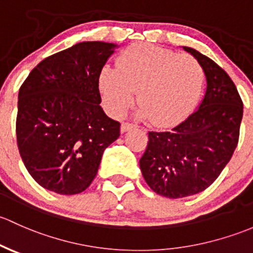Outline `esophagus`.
I'll use <instances>...</instances> for the list:
<instances>
[{
	"label": "esophagus",
	"mask_w": 253,
	"mask_h": 253,
	"mask_svg": "<svg viewBox=\"0 0 253 253\" xmlns=\"http://www.w3.org/2000/svg\"><path fill=\"white\" fill-rule=\"evenodd\" d=\"M134 127H135V124H132V123H127V122H124V123L122 124V131L126 132V131H127V130L134 129Z\"/></svg>",
	"instance_id": "1"
}]
</instances>
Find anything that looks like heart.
<instances>
[{
	"instance_id": "obj_1",
	"label": "heart",
	"mask_w": 253,
	"mask_h": 253,
	"mask_svg": "<svg viewBox=\"0 0 253 253\" xmlns=\"http://www.w3.org/2000/svg\"><path fill=\"white\" fill-rule=\"evenodd\" d=\"M202 66L190 54H178L152 43H132L121 53L118 67L105 66L98 75L102 98L113 116H122L134 101L153 123L178 121L201 95Z\"/></svg>"
}]
</instances>
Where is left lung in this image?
Listing matches in <instances>:
<instances>
[{"label":"left lung","mask_w":253,"mask_h":253,"mask_svg":"<svg viewBox=\"0 0 253 253\" xmlns=\"http://www.w3.org/2000/svg\"><path fill=\"white\" fill-rule=\"evenodd\" d=\"M204 69L207 88L200 107L173 129L148 131L140 168L161 196L181 199L199 194L219 176L235 151L243 101L225 70L190 47Z\"/></svg>","instance_id":"obj_1"}]
</instances>
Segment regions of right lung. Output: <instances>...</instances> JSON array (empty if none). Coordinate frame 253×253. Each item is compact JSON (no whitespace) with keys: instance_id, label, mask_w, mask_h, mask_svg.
<instances>
[{"instance_id":"1","label":"right lung","mask_w":253,"mask_h":253,"mask_svg":"<svg viewBox=\"0 0 253 253\" xmlns=\"http://www.w3.org/2000/svg\"><path fill=\"white\" fill-rule=\"evenodd\" d=\"M117 45L79 42L41 61L19 88L20 157L39 185L61 195L86 190L102 153L121 135L101 103L98 75Z\"/></svg>"}]
</instances>
